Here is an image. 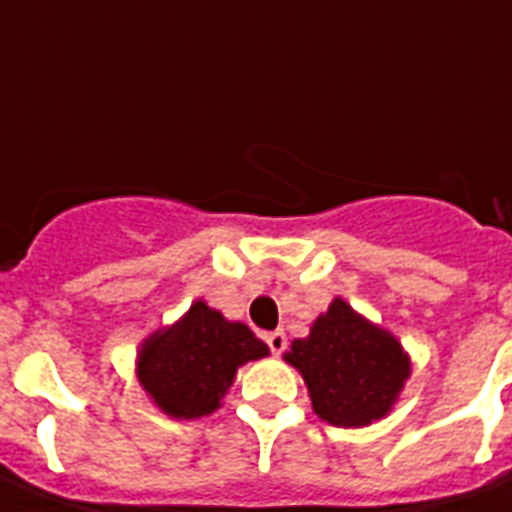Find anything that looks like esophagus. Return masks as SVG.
<instances>
[{
    "mask_svg": "<svg viewBox=\"0 0 512 512\" xmlns=\"http://www.w3.org/2000/svg\"><path fill=\"white\" fill-rule=\"evenodd\" d=\"M265 342H268V345H270V350H273V355H281L283 350H286V345H288L286 332H283V330L270 332V335L265 337Z\"/></svg>",
    "mask_w": 512,
    "mask_h": 512,
    "instance_id": "esophagus-1",
    "label": "esophagus"
}]
</instances>
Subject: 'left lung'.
I'll return each mask as SVG.
<instances>
[{"instance_id":"obj_1","label":"left lung","mask_w":512,"mask_h":512,"mask_svg":"<svg viewBox=\"0 0 512 512\" xmlns=\"http://www.w3.org/2000/svg\"><path fill=\"white\" fill-rule=\"evenodd\" d=\"M283 361L301 373L311 410L335 428H366L384 420L412 376L402 342L335 296L306 337H296Z\"/></svg>"}]
</instances>
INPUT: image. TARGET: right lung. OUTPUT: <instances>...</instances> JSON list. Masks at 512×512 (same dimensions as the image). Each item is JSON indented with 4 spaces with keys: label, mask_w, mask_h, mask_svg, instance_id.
I'll return each instance as SVG.
<instances>
[{
    "label": "right lung",
    "mask_w": 512,
    "mask_h": 512,
    "mask_svg": "<svg viewBox=\"0 0 512 512\" xmlns=\"http://www.w3.org/2000/svg\"><path fill=\"white\" fill-rule=\"evenodd\" d=\"M268 355V345L247 324L198 299L177 322L141 340L136 379L167 417L198 420L219 410L244 363Z\"/></svg>",
    "instance_id": "add662e5"
}]
</instances>
